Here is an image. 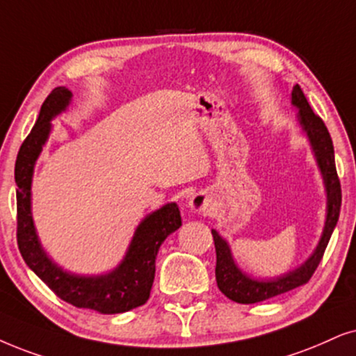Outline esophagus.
Here are the masks:
<instances>
[{"label": "esophagus", "instance_id": "obj_1", "mask_svg": "<svg viewBox=\"0 0 356 356\" xmlns=\"http://www.w3.org/2000/svg\"><path fill=\"white\" fill-rule=\"evenodd\" d=\"M188 207L193 211H199V213H205L209 210V200H207V195L204 193H195L191 200H188Z\"/></svg>", "mask_w": 356, "mask_h": 356}]
</instances>
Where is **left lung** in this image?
<instances>
[{
    "instance_id": "8db88e82",
    "label": "left lung",
    "mask_w": 356,
    "mask_h": 356,
    "mask_svg": "<svg viewBox=\"0 0 356 356\" xmlns=\"http://www.w3.org/2000/svg\"><path fill=\"white\" fill-rule=\"evenodd\" d=\"M291 103L296 108H299L298 121L302 128V131L307 134L310 147H312L314 156H316L317 165L321 169L323 186L327 192V217L323 232L318 245L314 250V253L309 256L305 263L299 268L282 274L277 277L269 279H253L246 276L240 268L235 264V259L232 256V250L228 243L218 235L217 232L211 230L215 241V251H217V266H215V277H217L218 289L227 296L228 299L235 300L238 304H254L276 298L279 294H284L287 291L296 289V287L305 284L314 271H316L318 263H321L323 251H325L328 240L337 222H339L340 207H341V188L339 175L335 169V156L332 138L328 134V129L323 123L321 116H317L310 108L307 98L299 85L292 87Z\"/></svg>"
}]
</instances>
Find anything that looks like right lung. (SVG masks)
Returning a JSON list of instances; mask_svg holds the SVG:
<instances>
[{"mask_svg": "<svg viewBox=\"0 0 356 356\" xmlns=\"http://www.w3.org/2000/svg\"><path fill=\"white\" fill-rule=\"evenodd\" d=\"M72 92L54 88L39 111V118L17 152L15 181L17 186V246L26 264L65 302L100 314H121L146 304L156 273V256L163 241L182 225L175 202L147 215L134 232L124 258L113 271L82 276L64 271L40 246L31 213V182L35 161L51 134V121L70 105Z\"/></svg>", "mask_w": 356, "mask_h": 356, "instance_id": "right-lung-1", "label": "right lung"}]
</instances>
